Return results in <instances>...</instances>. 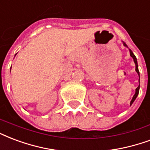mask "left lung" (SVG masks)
I'll use <instances>...</instances> for the list:
<instances>
[{
    "label": "left lung",
    "mask_w": 150,
    "mask_h": 150,
    "mask_svg": "<svg viewBox=\"0 0 150 150\" xmlns=\"http://www.w3.org/2000/svg\"><path fill=\"white\" fill-rule=\"evenodd\" d=\"M123 45L124 46H126V47H127V45H126L124 42H123ZM129 53H130V56H131L132 58L134 59V63H135V66H136V68H135V71H137V73L138 74V75H139V71H138V66H137V58H136V56L134 55V53H133V52H132L131 50L129 49ZM139 89H140V75H139V86H137V88H136V91H135V94H134V97H133V98H132L131 102H130V104H132V103H134V100L136 99V98H137V96L138 95V93H139Z\"/></svg>",
    "instance_id": "obj_1"
}]
</instances>
